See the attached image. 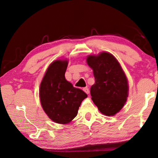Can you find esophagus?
<instances>
[{
	"label": "esophagus",
	"instance_id": "34e87169",
	"mask_svg": "<svg viewBox=\"0 0 158 158\" xmlns=\"http://www.w3.org/2000/svg\"><path fill=\"white\" fill-rule=\"evenodd\" d=\"M83 90L84 91V92L86 93L87 94H89V89L88 88H84V89H83Z\"/></svg>",
	"mask_w": 158,
	"mask_h": 158
}]
</instances>
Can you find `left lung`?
Returning a JSON list of instances; mask_svg holds the SVG:
<instances>
[{"instance_id":"left-lung-1","label":"left lung","mask_w":158,"mask_h":158,"mask_svg":"<svg viewBox=\"0 0 158 158\" xmlns=\"http://www.w3.org/2000/svg\"><path fill=\"white\" fill-rule=\"evenodd\" d=\"M86 60L95 78V84L90 89L92 101L102 113L113 116L127 101L128 85L126 75L115 57L109 52L89 55Z\"/></svg>"}]
</instances>
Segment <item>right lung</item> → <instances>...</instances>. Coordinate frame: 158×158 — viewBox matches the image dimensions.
<instances>
[{
  "instance_id": "obj_1",
  "label": "right lung",
  "mask_w": 158,
  "mask_h": 158,
  "mask_svg": "<svg viewBox=\"0 0 158 158\" xmlns=\"http://www.w3.org/2000/svg\"><path fill=\"white\" fill-rule=\"evenodd\" d=\"M66 60H56L49 65L40 88L41 106L52 121L68 124L77 115L79 107L88 97L65 78Z\"/></svg>"
}]
</instances>
